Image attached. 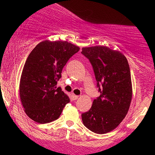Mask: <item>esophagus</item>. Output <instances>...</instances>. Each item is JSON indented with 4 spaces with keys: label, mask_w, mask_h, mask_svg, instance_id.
Instances as JSON below:
<instances>
[{
    "label": "esophagus",
    "mask_w": 155,
    "mask_h": 155,
    "mask_svg": "<svg viewBox=\"0 0 155 155\" xmlns=\"http://www.w3.org/2000/svg\"><path fill=\"white\" fill-rule=\"evenodd\" d=\"M79 95H74V94H72L73 100H76V99L79 98Z\"/></svg>",
    "instance_id": "obj_1"
}]
</instances>
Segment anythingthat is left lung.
Wrapping results in <instances>:
<instances>
[{"label":"left lung","mask_w":155,"mask_h":155,"mask_svg":"<svg viewBox=\"0 0 155 155\" xmlns=\"http://www.w3.org/2000/svg\"><path fill=\"white\" fill-rule=\"evenodd\" d=\"M81 54L92 64L101 92L91 108L81 114L83 124L97 134L107 133L124 120L132 100L128 62L120 51L104 46L83 47Z\"/></svg>","instance_id":"8db88e82"}]
</instances>
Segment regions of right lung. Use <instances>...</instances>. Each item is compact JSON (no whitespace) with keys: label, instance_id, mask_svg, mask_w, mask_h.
<instances>
[{"label":"right lung","instance_id":"add662e5","mask_svg":"<svg viewBox=\"0 0 155 155\" xmlns=\"http://www.w3.org/2000/svg\"><path fill=\"white\" fill-rule=\"evenodd\" d=\"M77 46L62 41L40 42L28 55L19 81V97L24 111L40 124L58 120L68 96L57 87L68 60L79 51Z\"/></svg>","mask_w":155,"mask_h":155}]
</instances>
